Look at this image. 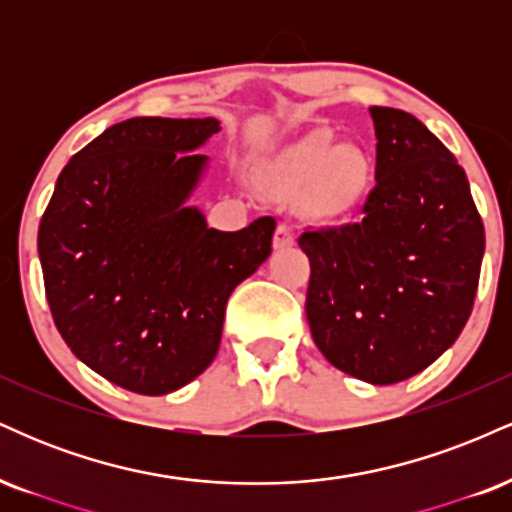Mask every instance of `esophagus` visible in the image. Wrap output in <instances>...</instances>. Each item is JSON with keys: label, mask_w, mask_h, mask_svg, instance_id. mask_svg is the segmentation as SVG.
Segmentation results:
<instances>
[{"label": "esophagus", "mask_w": 512, "mask_h": 512, "mask_svg": "<svg viewBox=\"0 0 512 512\" xmlns=\"http://www.w3.org/2000/svg\"><path fill=\"white\" fill-rule=\"evenodd\" d=\"M293 240H296V236H293L291 223L289 221H281L279 226H276V233H274V248L276 250L289 248V245H293Z\"/></svg>", "instance_id": "esophagus-1"}]
</instances>
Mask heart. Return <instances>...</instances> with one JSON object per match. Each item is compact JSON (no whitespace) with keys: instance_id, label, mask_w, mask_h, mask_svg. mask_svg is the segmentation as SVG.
I'll return each instance as SVG.
<instances>
[{"instance_id":"1","label":"heart","mask_w":512,"mask_h":512,"mask_svg":"<svg viewBox=\"0 0 512 512\" xmlns=\"http://www.w3.org/2000/svg\"><path fill=\"white\" fill-rule=\"evenodd\" d=\"M368 182V161L356 146L332 149L325 134L301 146L286 170L284 187L291 195L308 197L317 214H339L349 209Z\"/></svg>"}]
</instances>
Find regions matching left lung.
Segmentation results:
<instances>
[{
	"mask_svg": "<svg viewBox=\"0 0 512 512\" xmlns=\"http://www.w3.org/2000/svg\"><path fill=\"white\" fill-rule=\"evenodd\" d=\"M375 187L361 219L305 228V315L334 368L392 385L455 344L477 296L484 223L467 175L424 122L370 108Z\"/></svg>",
	"mask_w": 512,
	"mask_h": 512,
	"instance_id": "left-lung-1",
	"label": "left lung"
}]
</instances>
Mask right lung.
<instances>
[{
    "label": "right lung",
    "mask_w": 512,
    "mask_h": 512,
    "mask_svg": "<svg viewBox=\"0 0 512 512\" xmlns=\"http://www.w3.org/2000/svg\"><path fill=\"white\" fill-rule=\"evenodd\" d=\"M214 117H132L64 166L38 228L52 320L76 358L137 395L209 368L233 289L272 252L276 221L236 233L187 207Z\"/></svg>",
    "instance_id": "add662e5"
}]
</instances>
